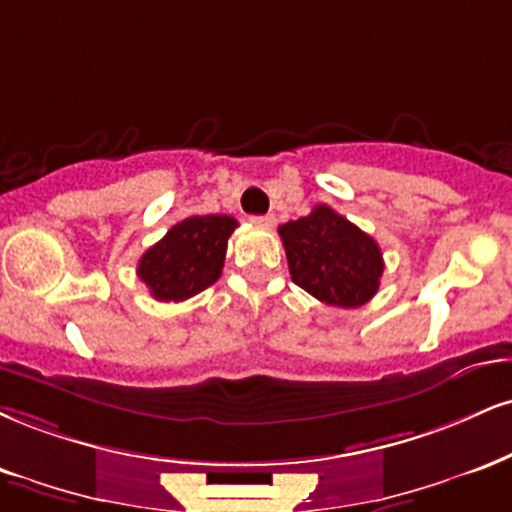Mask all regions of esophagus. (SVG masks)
I'll list each match as a JSON object with an SVG mask.
<instances>
[{
  "label": "esophagus",
  "instance_id": "obj_1",
  "mask_svg": "<svg viewBox=\"0 0 512 512\" xmlns=\"http://www.w3.org/2000/svg\"><path fill=\"white\" fill-rule=\"evenodd\" d=\"M250 224L260 226V229H272L274 217L272 214H257V217H250Z\"/></svg>",
  "mask_w": 512,
  "mask_h": 512
}]
</instances>
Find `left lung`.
I'll return each mask as SVG.
<instances>
[{
    "mask_svg": "<svg viewBox=\"0 0 512 512\" xmlns=\"http://www.w3.org/2000/svg\"><path fill=\"white\" fill-rule=\"evenodd\" d=\"M293 283L326 305L360 307L379 291L384 257L377 240L331 207L279 226Z\"/></svg>",
    "mask_w": 512,
    "mask_h": 512,
    "instance_id": "8db88e82",
    "label": "left lung"
}]
</instances>
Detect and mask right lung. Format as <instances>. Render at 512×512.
Returning <instances> with one entry per match:
<instances>
[{
    "instance_id": "add662e5",
    "label": "right lung",
    "mask_w": 512,
    "mask_h": 512,
    "mask_svg": "<svg viewBox=\"0 0 512 512\" xmlns=\"http://www.w3.org/2000/svg\"><path fill=\"white\" fill-rule=\"evenodd\" d=\"M238 221L229 214L188 217L166 231V236L138 262L140 281L152 298L181 303L212 286L221 276L226 245Z\"/></svg>"
}]
</instances>
